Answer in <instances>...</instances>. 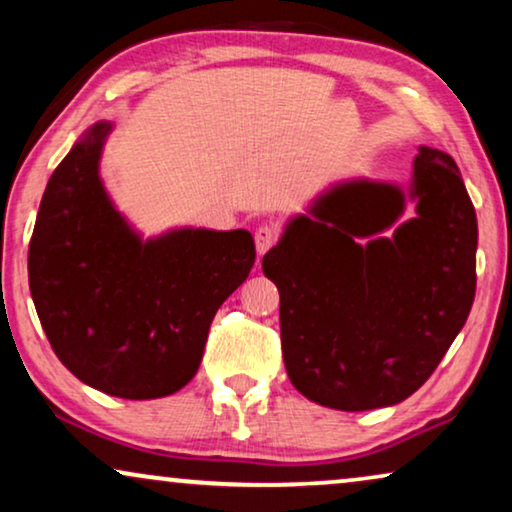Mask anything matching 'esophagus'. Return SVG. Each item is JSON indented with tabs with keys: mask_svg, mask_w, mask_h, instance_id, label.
<instances>
[{
	"mask_svg": "<svg viewBox=\"0 0 512 512\" xmlns=\"http://www.w3.org/2000/svg\"><path fill=\"white\" fill-rule=\"evenodd\" d=\"M254 237H256V251H258V256H263L265 251H268V249L272 247V244L277 242V230L272 228V226H268V223H263V226L256 228Z\"/></svg>",
	"mask_w": 512,
	"mask_h": 512,
	"instance_id": "obj_1",
	"label": "esophagus"
}]
</instances>
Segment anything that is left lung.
Wrapping results in <instances>:
<instances>
[{"label":"left lung","instance_id":"8db88e82","mask_svg":"<svg viewBox=\"0 0 512 512\" xmlns=\"http://www.w3.org/2000/svg\"><path fill=\"white\" fill-rule=\"evenodd\" d=\"M412 201L416 214L402 219ZM478 219L457 163L419 146L412 181H338L263 256L300 394L361 412L429 380L475 298Z\"/></svg>","mask_w":512,"mask_h":512}]
</instances>
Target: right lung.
Wrapping results in <instances>:
<instances>
[{
	"label": "right lung",
	"instance_id": "add662e5",
	"mask_svg": "<svg viewBox=\"0 0 512 512\" xmlns=\"http://www.w3.org/2000/svg\"><path fill=\"white\" fill-rule=\"evenodd\" d=\"M111 130L90 125L48 179L27 275L69 373L109 396L149 401L198 373L214 314L249 277L256 247L242 228L135 230L100 177Z\"/></svg>",
	"mask_w": 512,
	"mask_h": 512
}]
</instances>
